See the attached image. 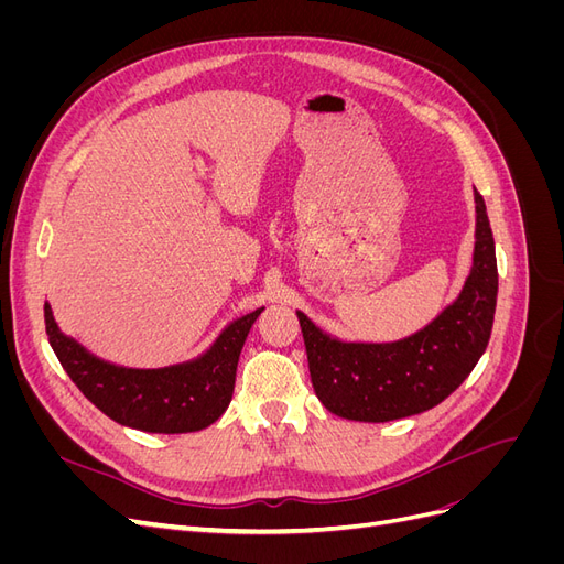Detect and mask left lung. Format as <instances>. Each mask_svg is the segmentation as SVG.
<instances>
[{
    "mask_svg": "<svg viewBox=\"0 0 564 564\" xmlns=\"http://www.w3.org/2000/svg\"><path fill=\"white\" fill-rule=\"evenodd\" d=\"M475 197V249L458 296L423 329L398 340H346L296 311L319 402L348 421L406 419L447 400L480 360L499 294L497 251L482 195Z\"/></svg>",
    "mask_w": 564,
    "mask_h": 564,
    "instance_id": "1",
    "label": "left lung"
}]
</instances>
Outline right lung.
Listing matches in <instances>:
<instances>
[{
	"label": "right lung",
	"instance_id": "add662e5",
	"mask_svg": "<svg viewBox=\"0 0 564 564\" xmlns=\"http://www.w3.org/2000/svg\"><path fill=\"white\" fill-rule=\"evenodd\" d=\"M261 313L263 308H256L226 324L214 344L193 360L139 369L108 362L65 336L48 301L44 303L48 344L84 398L119 425L164 435L202 431L226 412L242 346Z\"/></svg>",
	"mask_w": 564,
	"mask_h": 564
}]
</instances>
